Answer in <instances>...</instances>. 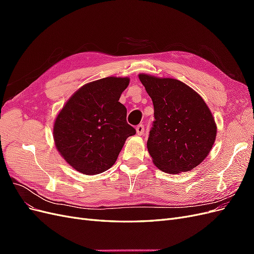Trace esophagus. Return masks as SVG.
I'll return each instance as SVG.
<instances>
[{"label": "esophagus", "mask_w": 254, "mask_h": 254, "mask_svg": "<svg viewBox=\"0 0 254 254\" xmlns=\"http://www.w3.org/2000/svg\"><path fill=\"white\" fill-rule=\"evenodd\" d=\"M135 130H136V133H137V134L142 135V134H144V132H145V127H144L143 124H140V125L136 126Z\"/></svg>", "instance_id": "obj_1"}]
</instances>
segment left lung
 <instances>
[{
  "label": "left lung",
  "instance_id": "obj_1",
  "mask_svg": "<svg viewBox=\"0 0 254 254\" xmlns=\"http://www.w3.org/2000/svg\"><path fill=\"white\" fill-rule=\"evenodd\" d=\"M152 99L155 121L147 148L152 162L168 174L189 172L209 155L216 137L215 120L202 97L174 78L140 74Z\"/></svg>",
  "mask_w": 254,
  "mask_h": 254
}]
</instances>
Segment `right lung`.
<instances>
[{
    "instance_id": "obj_1",
    "label": "right lung",
    "mask_w": 254,
    "mask_h": 254,
    "mask_svg": "<svg viewBox=\"0 0 254 254\" xmlns=\"http://www.w3.org/2000/svg\"><path fill=\"white\" fill-rule=\"evenodd\" d=\"M128 77H106L84 84L71 96L54 123L57 150L84 175L106 172L115 163L135 129L126 121L120 97Z\"/></svg>"
}]
</instances>
